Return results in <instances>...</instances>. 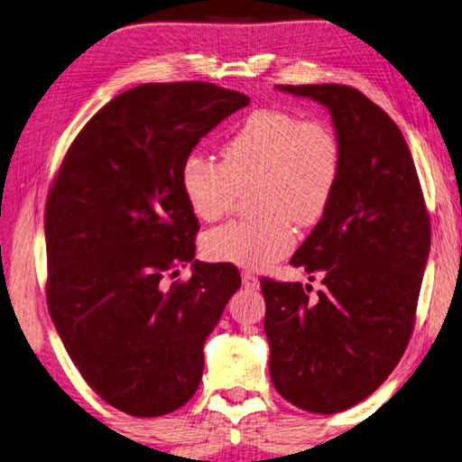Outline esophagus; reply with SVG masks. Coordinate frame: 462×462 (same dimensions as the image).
Segmentation results:
<instances>
[{"label": "esophagus", "mask_w": 462, "mask_h": 462, "mask_svg": "<svg viewBox=\"0 0 462 462\" xmlns=\"http://www.w3.org/2000/svg\"><path fill=\"white\" fill-rule=\"evenodd\" d=\"M242 285L246 289H256L259 287V279H256L250 271H242Z\"/></svg>", "instance_id": "esophagus-1"}]
</instances>
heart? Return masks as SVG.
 <instances>
[{"label":"heart","instance_id":"obj_1","mask_svg":"<svg viewBox=\"0 0 462 462\" xmlns=\"http://www.w3.org/2000/svg\"><path fill=\"white\" fill-rule=\"evenodd\" d=\"M342 143L324 118H301L279 107L250 112L222 144V162L191 152L181 189L201 222L220 220L240 189L253 183L259 216L224 224L201 238L208 261L264 269L295 246L297 228H311L330 209L342 177Z\"/></svg>","mask_w":462,"mask_h":462}]
</instances>
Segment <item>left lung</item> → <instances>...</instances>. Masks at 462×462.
I'll return each instance as SVG.
<instances>
[{
    "instance_id": "obj_1",
    "label": "left lung",
    "mask_w": 462,
    "mask_h": 462,
    "mask_svg": "<svg viewBox=\"0 0 462 462\" xmlns=\"http://www.w3.org/2000/svg\"><path fill=\"white\" fill-rule=\"evenodd\" d=\"M328 107L342 143L334 201L291 256L324 289L263 277L271 381L287 402L336 413L369 397L403 356L430 253V216L395 122L348 85H279Z\"/></svg>"
}]
</instances>
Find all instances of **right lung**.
<instances>
[{"instance_id": "add662e5", "label": "right lung", "mask_w": 462, "mask_h": 462, "mask_svg": "<svg viewBox=\"0 0 462 462\" xmlns=\"http://www.w3.org/2000/svg\"><path fill=\"white\" fill-rule=\"evenodd\" d=\"M245 93L203 81L120 93L69 146L46 199L54 328L101 400L136 418L181 408L199 387L203 342L240 273L195 259L199 230L181 165ZM192 263L185 284L162 281Z\"/></svg>"}]
</instances>
